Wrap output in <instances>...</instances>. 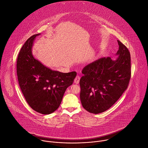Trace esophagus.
Segmentation results:
<instances>
[{"mask_svg":"<svg viewBox=\"0 0 148 148\" xmlns=\"http://www.w3.org/2000/svg\"><path fill=\"white\" fill-rule=\"evenodd\" d=\"M79 80H80V77L78 76V75H77V76L75 77V79H74V83H75V84H79Z\"/></svg>","mask_w":148,"mask_h":148,"instance_id":"1","label":"esophagus"}]
</instances>
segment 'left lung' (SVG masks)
Segmentation results:
<instances>
[{"label":"left lung","instance_id":"left-lung-1","mask_svg":"<svg viewBox=\"0 0 148 148\" xmlns=\"http://www.w3.org/2000/svg\"><path fill=\"white\" fill-rule=\"evenodd\" d=\"M116 60L100 58L84 67L80 100L88 112L97 114L111 107L127 88L131 77L130 53L120 41Z\"/></svg>","mask_w":148,"mask_h":148}]
</instances>
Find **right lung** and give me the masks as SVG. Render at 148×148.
Wrapping results in <instances>:
<instances>
[{
	"label": "right lung",
	"mask_w": 148,
	"mask_h": 148,
	"mask_svg": "<svg viewBox=\"0 0 148 148\" xmlns=\"http://www.w3.org/2000/svg\"><path fill=\"white\" fill-rule=\"evenodd\" d=\"M40 34L33 35L22 46L17 59L16 73L20 88L29 106L38 113L48 115L59 108L77 73L52 70L34 58L32 47L35 38Z\"/></svg>",
	"instance_id": "right-lung-1"
}]
</instances>
